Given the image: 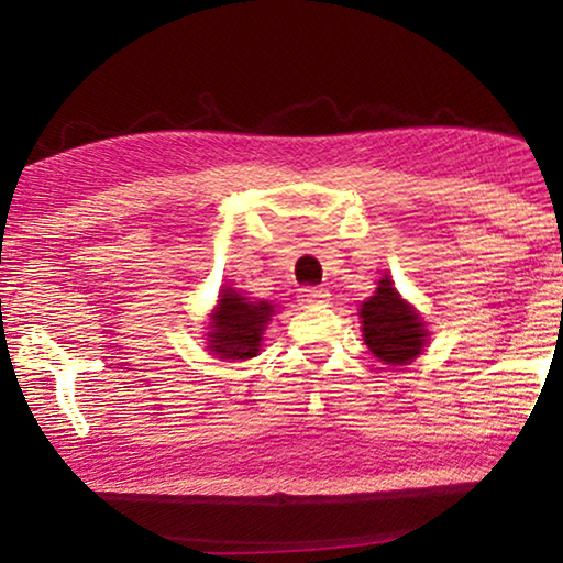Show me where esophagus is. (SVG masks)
<instances>
[{
    "instance_id": "34e87169",
    "label": "esophagus",
    "mask_w": 563,
    "mask_h": 563,
    "mask_svg": "<svg viewBox=\"0 0 563 563\" xmlns=\"http://www.w3.org/2000/svg\"><path fill=\"white\" fill-rule=\"evenodd\" d=\"M298 300L302 308H318V305H325L330 300V292L325 288H302Z\"/></svg>"
}]
</instances>
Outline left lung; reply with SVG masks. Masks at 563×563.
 <instances>
[{
    "mask_svg": "<svg viewBox=\"0 0 563 563\" xmlns=\"http://www.w3.org/2000/svg\"><path fill=\"white\" fill-rule=\"evenodd\" d=\"M362 340L383 365H409L422 355L430 330L412 302H407L395 280L385 273L375 292L360 305Z\"/></svg>",
    "mask_w": 563,
    "mask_h": 563,
    "instance_id": "1",
    "label": "left lung"
}]
</instances>
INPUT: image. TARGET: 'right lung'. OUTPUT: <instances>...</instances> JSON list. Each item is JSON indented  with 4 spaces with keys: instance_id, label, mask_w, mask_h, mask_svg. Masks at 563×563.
Segmentation results:
<instances>
[{
    "instance_id": "obj_1",
    "label": "right lung",
    "mask_w": 563,
    "mask_h": 563,
    "mask_svg": "<svg viewBox=\"0 0 563 563\" xmlns=\"http://www.w3.org/2000/svg\"><path fill=\"white\" fill-rule=\"evenodd\" d=\"M278 305L253 300L245 292L225 288L218 292L213 310L208 312L206 350L223 362H245L261 352L263 335Z\"/></svg>"
}]
</instances>
